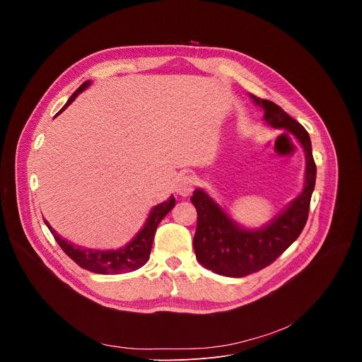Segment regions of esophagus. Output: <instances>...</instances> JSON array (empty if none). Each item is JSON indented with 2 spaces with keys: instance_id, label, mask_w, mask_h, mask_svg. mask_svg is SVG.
I'll return each mask as SVG.
<instances>
[{
  "instance_id": "obj_1",
  "label": "esophagus",
  "mask_w": 362,
  "mask_h": 362,
  "mask_svg": "<svg viewBox=\"0 0 362 362\" xmlns=\"http://www.w3.org/2000/svg\"><path fill=\"white\" fill-rule=\"evenodd\" d=\"M194 180L192 176H182L176 183V193L186 197L193 192Z\"/></svg>"
}]
</instances>
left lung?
Masks as SVG:
<instances>
[{
	"instance_id": "obj_1",
	"label": "left lung",
	"mask_w": 362,
	"mask_h": 362,
	"mask_svg": "<svg viewBox=\"0 0 362 362\" xmlns=\"http://www.w3.org/2000/svg\"><path fill=\"white\" fill-rule=\"evenodd\" d=\"M255 105L264 109V120L289 132L303 147L306 169L300 194L288 208L259 229L239 226L203 189H196L190 197L197 212V226L193 238L196 259L206 269L232 278H242L271 265L300 235L309 214V203L315 187L317 166L308 132L285 113L274 101L250 94Z\"/></svg>"
}]
</instances>
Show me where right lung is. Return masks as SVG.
<instances>
[{"mask_svg":"<svg viewBox=\"0 0 362 362\" xmlns=\"http://www.w3.org/2000/svg\"><path fill=\"white\" fill-rule=\"evenodd\" d=\"M90 80L84 81L69 98V101L62 109H67L73 100L84 91L90 86ZM176 204V200L173 196L169 197V200L159 203L158 206L150 211L148 218L143 226V229L139 230V233L129 242L124 247L116 249V250H95V249H87L78 245H74L66 239H63L53 228L49 226L47 221L45 225L49 229V232L53 233L54 239L60 245V247L64 250V253L71 257V259L83 269H87L94 274H101V275H117L123 272H132L143 267L150 256L151 245H153V238L154 233H156V229L160 223V221L173 209V206Z\"/></svg>","mask_w":362,"mask_h":362,"instance_id":"1","label":"right lung"}]
</instances>
